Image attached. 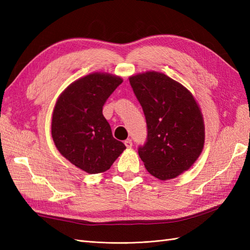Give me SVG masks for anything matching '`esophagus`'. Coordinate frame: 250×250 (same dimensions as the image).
I'll list each match as a JSON object with an SVG mask.
<instances>
[{
	"mask_svg": "<svg viewBox=\"0 0 250 250\" xmlns=\"http://www.w3.org/2000/svg\"><path fill=\"white\" fill-rule=\"evenodd\" d=\"M125 145L126 148H131V147H132V141H131V140L125 141Z\"/></svg>",
	"mask_w": 250,
	"mask_h": 250,
	"instance_id": "esophagus-1",
	"label": "esophagus"
}]
</instances>
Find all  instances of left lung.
Segmentation results:
<instances>
[{
	"mask_svg": "<svg viewBox=\"0 0 250 250\" xmlns=\"http://www.w3.org/2000/svg\"><path fill=\"white\" fill-rule=\"evenodd\" d=\"M129 81L147 124V142L140 147V158L158 179L179 176L204 147V119L198 102L182 83L160 72L139 73Z\"/></svg>",
	"mask_w": 250,
	"mask_h": 250,
	"instance_id": "1",
	"label": "left lung"
}]
</instances>
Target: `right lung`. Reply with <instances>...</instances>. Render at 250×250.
Masks as SVG:
<instances>
[{
    "mask_svg": "<svg viewBox=\"0 0 250 250\" xmlns=\"http://www.w3.org/2000/svg\"><path fill=\"white\" fill-rule=\"evenodd\" d=\"M124 82L109 73H91L63 90L51 118V136L66 160L89 174L104 173L125 146L115 140L103 105Z\"/></svg>",
    "mask_w": 250,
    "mask_h": 250,
    "instance_id": "right-lung-1",
    "label": "right lung"
}]
</instances>
